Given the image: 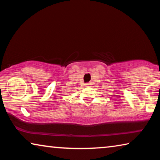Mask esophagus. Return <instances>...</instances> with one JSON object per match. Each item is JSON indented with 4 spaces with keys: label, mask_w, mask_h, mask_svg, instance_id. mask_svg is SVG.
<instances>
[{
    "label": "esophagus",
    "mask_w": 160,
    "mask_h": 160,
    "mask_svg": "<svg viewBox=\"0 0 160 160\" xmlns=\"http://www.w3.org/2000/svg\"><path fill=\"white\" fill-rule=\"evenodd\" d=\"M85 85H86L87 87H89V86H90V83H87Z\"/></svg>",
    "instance_id": "obj_1"
}]
</instances>
